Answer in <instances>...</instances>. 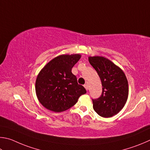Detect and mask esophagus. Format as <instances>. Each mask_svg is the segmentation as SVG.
Returning a JSON list of instances; mask_svg holds the SVG:
<instances>
[{
    "instance_id": "1",
    "label": "esophagus",
    "mask_w": 150,
    "mask_h": 150,
    "mask_svg": "<svg viewBox=\"0 0 150 150\" xmlns=\"http://www.w3.org/2000/svg\"><path fill=\"white\" fill-rule=\"evenodd\" d=\"M84 86V88H86V90H88V85L87 84V83H86V84H84V86Z\"/></svg>"
}]
</instances>
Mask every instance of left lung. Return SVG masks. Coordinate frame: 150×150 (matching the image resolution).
Returning <instances> with one entry per match:
<instances>
[{
    "instance_id": "1",
    "label": "left lung",
    "mask_w": 150,
    "mask_h": 150,
    "mask_svg": "<svg viewBox=\"0 0 150 150\" xmlns=\"http://www.w3.org/2000/svg\"><path fill=\"white\" fill-rule=\"evenodd\" d=\"M88 60L98 72L103 86L100 98L92 99L93 108L99 116L111 117L119 112L127 103V78L121 68L105 57H89Z\"/></svg>"
}]
</instances>
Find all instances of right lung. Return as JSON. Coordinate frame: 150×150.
<instances>
[{
  "label": "right lung",
  "instance_id": "right-lung-1",
  "mask_svg": "<svg viewBox=\"0 0 150 150\" xmlns=\"http://www.w3.org/2000/svg\"><path fill=\"white\" fill-rule=\"evenodd\" d=\"M81 57L80 54L59 55L39 72L35 81V93L39 103L46 109L55 112L64 111L86 93L72 73V67Z\"/></svg>",
  "mask_w": 150,
  "mask_h": 150
}]
</instances>
